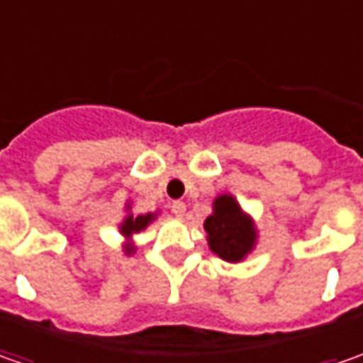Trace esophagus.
Segmentation results:
<instances>
[{"label": "esophagus", "mask_w": 363, "mask_h": 363, "mask_svg": "<svg viewBox=\"0 0 363 363\" xmlns=\"http://www.w3.org/2000/svg\"><path fill=\"white\" fill-rule=\"evenodd\" d=\"M186 210H188V208H186V203L179 202V200L172 203V214H174L175 218H184V216H186Z\"/></svg>", "instance_id": "1"}]
</instances>
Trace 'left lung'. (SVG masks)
Wrapping results in <instances>:
<instances>
[{"instance_id": "obj_1", "label": "left lung", "mask_w": 363, "mask_h": 363, "mask_svg": "<svg viewBox=\"0 0 363 363\" xmlns=\"http://www.w3.org/2000/svg\"><path fill=\"white\" fill-rule=\"evenodd\" d=\"M203 228L212 252L228 262H240L255 246L257 230L252 220L242 214L238 202L224 194L214 202V214L206 218Z\"/></svg>"}]
</instances>
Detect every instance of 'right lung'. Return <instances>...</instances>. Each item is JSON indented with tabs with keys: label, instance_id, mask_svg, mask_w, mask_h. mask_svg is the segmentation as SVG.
I'll use <instances>...</instances> for the list:
<instances>
[{
	"label": "right lung",
	"instance_id": "right-lung-1",
	"mask_svg": "<svg viewBox=\"0 0 363 363\" xmlns=\"http://www.w3.org/2000/svg\"><path fill=\"white\" fill-rule=\"evenodd\" d=\"M153 218H155V214H145V216H143V214H141V216H133V214H129V216L125 218V222L121 224V234H123V236H127V238H131L135 232L143 230ZM125 250H127L129 255H133V250H135V248H133L131 244H127V246H125Z\"/></svg>",
	"mask_w": 363,
	"mask_h": 363
}]
</instances>
